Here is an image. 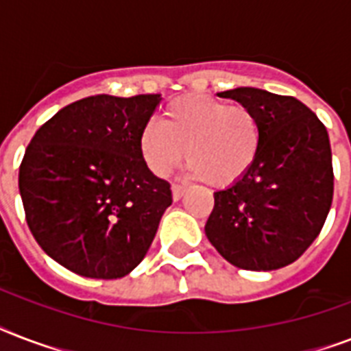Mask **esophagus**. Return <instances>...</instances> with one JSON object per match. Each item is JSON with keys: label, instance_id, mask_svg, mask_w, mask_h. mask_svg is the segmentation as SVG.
<instances>
[{"label": "esophagus", "instance_id": "34e87169", "mask_svg": "<svg viewBox=\"0 0 351 351\" xmlns=\"http://www.w3.org/2000/svg\"><path fill=\"white\" fill-rule=\"evenodd\" d=\"M184 193H186V186H182V184H173V198L175 200H180L184 197Z\"/></svg>", "mask_w": 351, "mask_h": 351}]
</instances>
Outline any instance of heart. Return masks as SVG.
<instances>
[{
  "label": "heart",
  "instance_id": "heart-1",
  "mask_svg": "<svg viewBox=\"0 0 351 351\" xmlns=\"http://www.w3.org/2000/svg\"><path fill=\"white\" fill-rule=\"evenodd\" d=\"M262 125L244 104L189 95L165 107L160 123L140 132V154L153 175L165 178L189 162V173L215 187H228L247 175L261 153Z\"/></svg>",
  "mask_w": 351,
  "mask_h": 351
}]
</instances>
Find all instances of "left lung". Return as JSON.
I'll use <instances>...</instances> for the list:
<instances>
[{
    "mask_svg": "<svg viewBox=\"0 0 351 351\" xmlns=\"http://www.w3.org/2000/svg\"><path fill=\"white\" fill-rule=\"evenodd\" d=\"M256 112L261 153L244 178L215 193L206 234L233 266L271 271L319 237L333 200L332 147L324 123L293 96L253 87L220 93Z\"/></svg>",
    "mask_w": 351,
    "mask_h": 351,
    "instance_id": "left-lung-1",
    "label": "left lung"
}]
</instances>
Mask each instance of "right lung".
<instances>
[{
  "instance_id": "obj_1",
  "label": "right lung",
  "mask_w": 351,
  "mask_h": 351,
  "mask_svg": "<svg viewBox=\"0 0 351 351\" xmlns=\"http://www.w3.org/2000/svg\"><path fill=\"white\" fill-rule=\"evenodd\" d=\"M160 95H98L63 107L36 131L19 165L25 219L58 264L120 278L143 261L173 202L171 184L140 154Z\"/></svg>"
}]
</instances>
